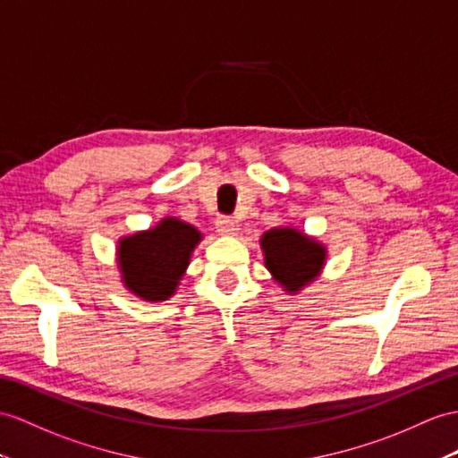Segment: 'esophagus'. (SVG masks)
<instances>
[{
  "instance_id": "obj_1",
  "label": "esophagus",
  "mask_w": 458,
  "mask_h": 458,
  "mask_svg": "<svg viewBox=\"0 0 458 458\" xmlns=\"http://www.w3.org/2000/svg\"><path fill=\"white\" fill-rule=\"evenodd\" d=\"M216 230L222 233V236H236L238 233V222L230 218V216H220L216 220Z\"/></svg>"
}]
</instances>
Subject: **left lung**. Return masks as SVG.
Instances as JSON below:
<instances>
[{"mask_svg":"<svg viewBox=\"0 0 458 458\" xmlns=\"http://www.w3.org/2000/svg\"><path fill=\"white\" fill-rule=\"evenodd\" d=\"M265 267L288 294L311 284L327 259L325 245L296 228H273L261 236Z\"/></svg>","mask_w":458,"mask_h":458,"instance_id":"1","label":"left lung"}]
</instances>
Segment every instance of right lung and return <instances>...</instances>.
<instances>
[{
	"instance_id": "add662e5",
	"label": "right lung",
	"mask_w": 458,
	"mask_h": 458,
	"mask_svg": "<svg viewBox=\"0 0 458 458\" xmlns=\"http://www.w3.org/2000/svg\"><path fill=\"white\" fill-rule=\"evenodd\" d=\"M201 232L178 218H162L155 228L137 232L117 243L122 283L145 301L168 300L190 265Z\"/></svg>"
}]
</instances>
